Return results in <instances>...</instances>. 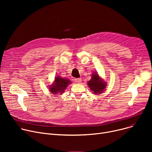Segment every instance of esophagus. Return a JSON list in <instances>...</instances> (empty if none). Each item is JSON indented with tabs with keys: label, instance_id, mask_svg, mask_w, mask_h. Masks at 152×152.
<instances>
[{
	"label": "esophagus",
	"instance_id": "obj_1",
	"mask_svg": "<svg viewBox=\"0 0 152 152\" xmlns=\"http://www.w3.org/2000/svg\"><path fill=\"white\" fill-rule=\"evenodd\" d=\"M75 82H76V83L79 84V83H81V81H82V79H81V78H76V79H75Z\"/></svg>",
	"mask_w": 152,
	"mask_h": 152
}]
</instances>
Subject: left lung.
I'll return each instance as SVG.
<instances>
[{
  "mask_svg": "<svg viewBox=\"0 0 152 152\" xmlns=\"http://www.w3.org/2000/svg\"><path fill=\"white\" fill-rule=\"evenodd\" d=\"M91 77V80L87 83L90 89L93 94H102L106 88L107 83L100 77L97 73H94Z\"/></svg>",
  "mask_w": 152,
  "mask_h": 152,
  "instance_id": "8db88e82",
  "label": "left lung"
}]
</instances>
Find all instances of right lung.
<instances>
[{
	"label": "right lung",
	"instance_id": "right-lung-1",
	"mask_svg": "<svg viewBox=\"0 0 152 152\" xmlns=\"http://www.w3.org/2000/svg\"><path fill=\"white\" fill-rule=\"evenodd\" d=\"M71 83L68 79L57 76L55 77L53 83L49 87L51 94H61L64 92L68 85Z\"/></svg>",
	"mask_w": 152,
	"mask_h": 152
}]
</instances>
